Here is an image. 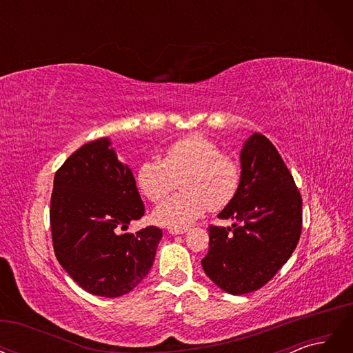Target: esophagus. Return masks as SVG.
<instances>
[{"label": "esophagus", "mask_w": 353, "mask_h": 353, "mask_svg": "<svg viewBox=\"0 0 353 353\" xmlns=\"http://www.w3.org/2000/svg\"><path fill=\"white\" fill-rule=\"evenodd\" d=\"M168 231L170 234H184L188 231V228L187 227H170Z\"/></svg>", "instance_id": "1"}]
</instances>
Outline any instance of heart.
Listing matches in <instances>:
<instances>
[{
  "mask_svg": "<svg viewBox=\"0 0 353 353\" xmlns=\"http://www.w3.org/2000/svg\"><path fill=\"white\" fill-rule=\"evenodd\" d=\"M241 166L222 154L209 138L191 134L165 147L162 160L150 157L140 163L135 183L141 194L153 203L162 201L178 187L181 193L163 201L153 219L166 227L188 225L208 209H225L241 187Z\"/></svg>",
  "mask_w": 353,
  "mask_h": 353,
  "instance_id": "heart-1",
  "label": "heart"
}]
</instances>
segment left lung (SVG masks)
<instances>
[{"instance_id":"obj_1","label":"left lung","mask_w":353,"mask_h":353,"mask_svg":"<svg viewBox=\"0 0 353 353\" xmlns=\"http://www.w3.org/2000/svg\"><path fill=\"white\" fill-rule=\"evenodd\" d=\"M241 187L219 213L232 227H209L206 275L222 290L245 294L263 287L290 258L302 232V197L279 150L256 132L240 154Z\"/></svg>"}]
</instances>
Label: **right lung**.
I'll use <instances>...</instances> for the list:
<instances>
[{"mask_svg":"<svg viewBox=\"0 0 353 353\" xmlns=\"http://www.w3.org/2000/svg\"><path fill=\"white\" fill-rule=\"evenodd\" d=\"M144 212L131 169L117 160L109 138L83 144L54 175L50 227L57 261L91 294L130 293L150 271L162 239L153 225L119 232Z\"/></svg>","mask_w":353,"mask_h":353,"instance_id":"obj_1","label":"right lung"}]
</instances>
